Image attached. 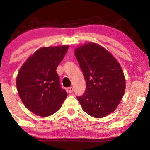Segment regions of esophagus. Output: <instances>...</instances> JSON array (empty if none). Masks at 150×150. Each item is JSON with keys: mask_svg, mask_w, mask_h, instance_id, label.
I'll use <instances>...</instances> for the list:
<instances>
[{"mask_svg": "<svg viewBox=\"0 0 150 150\" xmlns=\"http://www.w3.org/2000/svg\"><path fill=\"white\" fill-rule=\"evenodd\" d=\"M73 90H74V89H73V87H69V88H68V92H69V93H73Z\"/></svg>", "mask_w": 150, "mask_h": 150, "instance_id": "34e87169", "label": "esophagus"}]
</instances>
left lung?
<instances>
[{"instance_id": "left-lung-1", "label": "left lung", "mask_w": 150, "mask_h": 150, "mask_svg": "<svg viewBox=\"0 0 150 150\" xmlns=\"http://www.w3.org/2000/svg\"><path fill=\"white\" fill-rule=\"evenodd\" d=\"M75 55L86 81V90L77 97L84 111L103 118L116 110L125 89L120 65L104 47L87 43L75 49Z\"/></svg>"}]
</instances>
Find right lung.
I'll return each mask as SVG.
<instances>
[{
  "instance_id": "add662e5",
  "label": "right lung",
  "mask_w": 150,
  "mask_h": 150,
  "mask_svg": "<svg viewBox=\"0 0 150 150\" xmlns=\"http://www.w3.org/2000/svg\"><path fill=\"white\" fill-rule=\"evenodd\" d=\"M68 49L67 45L41 48L19 70V96L27 109L37 116L46 117L57 112L67 97L56 70Z\"/></svg>"
}]
</instances>
